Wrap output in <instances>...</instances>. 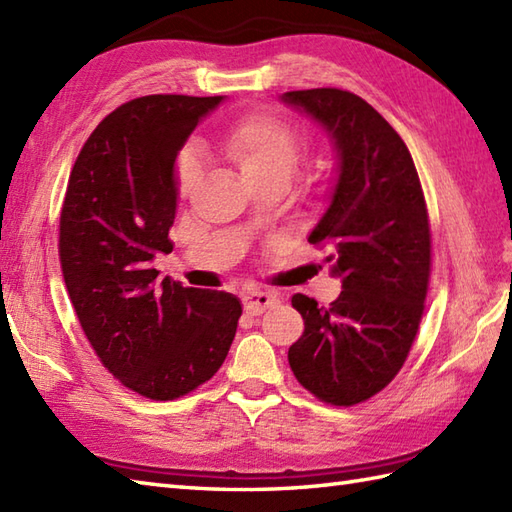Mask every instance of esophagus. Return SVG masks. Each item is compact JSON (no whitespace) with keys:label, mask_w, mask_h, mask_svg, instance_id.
<instances>
[{"label":"esophagus","mask_w":512,"mask_h":512,"mask_svg":"<svg viewBox=\"0 0 512 512\" xmlns=\"http://www.w3.org/2000/svg\"><path fill=\"white\" fill-rule=\"evenodd\" d=\"M277 295H270V292H262V290H248L242 295V303L246 314H262L268 308L277 306Z\"/></svg>","instance_id":"1"}]
</instances>
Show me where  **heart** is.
Returning <instances> with one entry per match:
<instances>
[{
    "label": "heart",
    "mask_w": 512,
    "mask_h": 512,
    "mask_svg": "<svg viewBox=\"0 0 512 512\" xmlns=\"http://www.w3.org/2000/svg\"><path fill=\"white\" fill-rule=\"evenodd\" d=\"M224 154L235 162L244 180L288 182L306 154V136L301 129L273 114H253L226 129L220 138ZM200 176V162L193 154L178 160V193L187 195Z\"/></svg>",
    "instance_id": "b5f03b06"
}]
</instances>
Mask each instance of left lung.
<instances>
[{"label": "left lung", "mask_w": 512, "mask_h": 512, "mask_svg": "<svg viewBox=\"0 0 512 512\" xmlns=\"http://www.w3.org/2000/svg\"><path fill=\"white\" fill-rule=\"evenodd\" d=\"M281 101L317 121L336 154L330 206L308 242L328 248L343 288L330 308L292 297L306 330L288 363L310 394L350 407L394 380L416 339L431 273L427 204L407 145L361 96L317 88Z\"/></svg>", "instance_id": "obj_1"}]
</instances>
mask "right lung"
Returning a JSON list of instances; mask_svg holds the SVG:
<instances>
[{"mask_svg":"<svg viewBox=\"0 0 512 512\" xmlns=\"http://www.w3.org/2000/svg\"><path fill=\"white\" fill-rule=\"evenodd\" d=\"M224 96L151 94L107 114L76 158L59 224L70 301L101 363L136 394L173 400L206 383L231 347L242 303L158 279L171 253L176 160Z\"/></svg>","mask_w":512,"mask_h":512,"instance_id":"right-lung-1","label":"right lung"}]
</instances>
